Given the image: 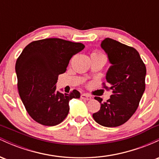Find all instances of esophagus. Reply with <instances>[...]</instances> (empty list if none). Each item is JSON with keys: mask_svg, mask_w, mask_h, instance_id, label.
I'll return each mask as SVG.
<instances>
[{"mask_svg": "<svg viewBox=\"0 0 159 159\" xmlns=\"http://www.w3.org/2000/svg\"><path fill=\"white\" fill-rule=\"evenodd\" d=\"M81 98L82 99H85V100H90L91 99V96L89 94L87 93H83L81 95Z\"/></svg>", "mask_w": 159, "mask_h": 159, "instance_id": "1", "label": "esophagus"}]
</instances>
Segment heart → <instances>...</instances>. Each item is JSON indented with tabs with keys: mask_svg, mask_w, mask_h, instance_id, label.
Here are the masks:
<instances>
[{
	"mask_svg": "<svg viewBox=\"0 0 159 159\" xmlns=\"http://www.w3.org/2000/svg\"><path fill=\"white\" fill-rule=\"evenodd\" d=\"M92 54H96V55H100V56H104L102 54L101 52H98V51H96V52H94Z\"/></svg>",
	"mask_w": 159,
	"mask_h": 159,
	"instance_id": "obj_1",
	"label": "heart"
}]
</instances>
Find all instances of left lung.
<instances>
[{
	"label": "left lung",
	"mask_w": 159,
	"mask_h": 159,
	"mask_svg": "<svg viewBox=\"0 0 159 159\" xmlns=\"http://www.w3.org/2000/svg\"><path fill=\"white\" fill-rule=\"evenodd\" d=\"M101 46L112 64L106 75L110 87L105 83L103 87L112 90V95L103 103L102 98H94L101 107L93 117L103 126H120L130 119L139 105L145 90L147 69L135 48L110 38L104 39Z\"/></svg>",
	"instance_id": "8db88e82"
}]
</instances>
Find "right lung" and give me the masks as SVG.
<instances>
[{
    "label": "right lung",
    "instance_id": "add662e5",
    "mask_svg": "<svg viewBox=\"0 0 159 159\" xmlns=\"http://www.w3.org/2000/svg\"><path fill=\"white\" fill-rule=\"evenodd\" d=\"M84 45L59 38L34 41L24 48L16 63L18 90L31 118L43 125H58L67 116L69 102L80 93L56 91L58 75L64 73L72 57Z\"/></svg>",
    "mask_w": 159,
    "mask_h": 159
}]
</instances>
